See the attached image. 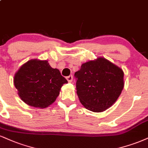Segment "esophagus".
<instances>
[{
  "instance_id": "1",
  "label": "esophagus",
  "mask_w": 148,
  "mask_h": 148,
  "mask_svg": "<svg viewBox=\"0 0 148 148\" xmlns=\"http://www.w3.org/2000/svg\"><path fill=\"white\" fill-rule=\"evenodd\" d=\"M66 79H67V81H68L69 83H72V80H73V76L72 75H70V76H67Z\"/></svg>"
}]
</instances>
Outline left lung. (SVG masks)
<instances>
[{
  "label": "left lung",
  "mask_w": 148,
  "mask_h": 148,
  "mask_svg": "<svg viewBox=\"0 0 148 148\" xmlns=\"http://www.w3.org/2000/svg\"><path fill=\"white\" fill-rule=\"evenodd\" d=\"M74 76L80 102L94 112L110 108L124 87L123 69L103 57L83 63Z\"/></svg>",
  "instance_id": "left-lung-1"
}]
</instances>
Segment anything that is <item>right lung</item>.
<instances>
[{
	"label": "right lung",
	"instance_id": "obj_1",
	"mask_svg": "<svg viewBox=\"0 0 148 148\" xmlns=\"http://www.w3.org/2000/svg\"><path fill=\"white\" fill-rule=\"evenodd\" d=\"M67 81L60 71L52 68L47 60L31 59L16 72L14 86L23 102L40 109L47 108L56 101L60 88Z\"/></svg>",
	"mask_w": 148,
	"mask_h": 148
}]
</instances>
